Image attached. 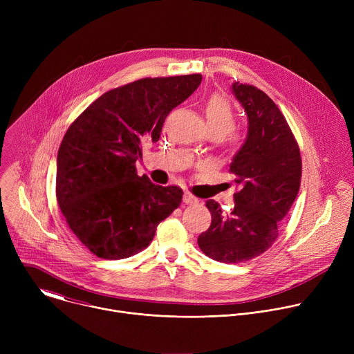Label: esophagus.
I'll use <instances>...</instances> for the list:
<instances>
[{
  "label": "esophagus",
  "mask_w": 354,
  "mask_h": 354,
  "mask_svg": "<svg viewBox=\"0 0 354 354\" xmlns=\"http://www.w3.org/2000/svg\"><path fill=\"white\" fill-rule=\"evenodd\" d=\"M183 203H185V205H196V203H198V198L194 197V196L190 194V193H185V194H183Z\"/></svg>",
  "instance_id": "34e87169"
}]
</instances>
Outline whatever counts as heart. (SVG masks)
Returning a JSON list of instances; mask_svg holds the SVG:
<instances>
[{
    "instance_id": "1",
    "label": "heart",
    "mask_w": 354,
    "mask_h": 354,
    "mask_svg": "<svg viewBox=\"0 0 354 354\" xmlns=\"http://www.w3.org/2000/svg\"><path fill=\"white\" fill-rule=\"evenodd\" d=\"M203 113L209 130H217L227 134L232 130L235 116L231 104L218 93L210 95L203 102Z\"/></svg>"
}]
</instances>
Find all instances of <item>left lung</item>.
Returning a JSON list of instances; mask_svg holds the SVG:
<instances>
[{
  "label": "left lung",
  "mask_w": 354,
  "mask_h": 354,
  "mask_svg": "<svg viewBox=\"0 0 354 354\" xmlns=\"http://www.w3.org/2000/svg\"><path fill=\"white\" fill-rule=\"evenodd\" d=\"M232 93L246 112L248 136L230 172L238 192L232 210L207 200L212 225L197 243L221 263H241L268 250L279 236L299 190L301 156L295 137L273 100L259 88L232 84Z\"/></svg>",
  "instance_id": "left-lung-1"
}]
</instances>
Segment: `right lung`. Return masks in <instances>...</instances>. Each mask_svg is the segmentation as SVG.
Masks as SVG:
<instances>
[{
    "label": "right lung",
    "instance_id": "1",
    "mask_svg": "<svg viewBox=\"0 0 354 354\" xmlns=\"http://www.w3.org/2000/svg\"><path fill=\"white\" fill-rule=\"evenodd\" d=\"M201 75L142 78L111 89L68 127L57 154L56 196L70 230L102 259L130 258L153 241L182 189L138 176L144 141L157 142L169 112Z\"/></svg>",
    "mask_w": 354,
    "mask_h": 354
}]
</instances>
